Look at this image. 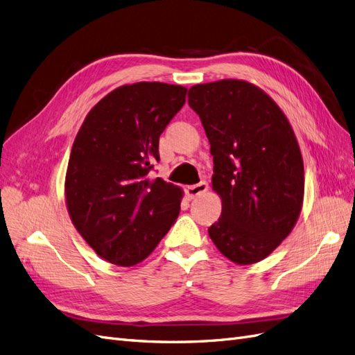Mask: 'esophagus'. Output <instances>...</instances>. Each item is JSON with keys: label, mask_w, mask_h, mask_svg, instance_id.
Instances as JSON below:
<instances>
[{"label": "esophagus", "mask_w": 355, "mask_h": 355, "mask_svg": "<svg viewBox=\"0 0 355 355\" xmlns=\"http://www.w3.org/2000/svg\"><path fill=\"white\" fill-rule=\"evenodd\" d=\"M207 189H209L207 182H200V184H197V185H191L187 188V196H188V198L192 200V198L204 194V192H207Z\"/></svg>", "instance_id": "1"}]
</instances>
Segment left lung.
Listing matches in <instances>:
<instances>
[{
  "label": "left lung",
  "instance_id": "1",
  "mask_svg": "<svg viewBox=\"0 0 355 355\" xmlns=\"http://www.w3.org/2000/svg\"><path fill=\"white\" fill-rule=\"evenodd\" d=\"M188 103L210 142L211 187L222 200L210 239L234 263L259 262L302 210L304 161L293 128L270 96L244 80L192 85Z\"/></svg>",
  "mask_w": 355,
  "mask_h": 355
}]
</instances>
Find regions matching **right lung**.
Listing matches in <instances>:
<instances>
[{"mask_svg": "<svg viewBox=\"0 0 355 355\" xmlns=\"http://www.w3.org/2000/svg\"><path fill=\"white\" fill-rule=\"evenodd\" d=\"M187 92L157 81L121 85L93 106L75 136L65 178L69 218L114 265L142 262L179 216L184 192L149 170Z\"/></svg>", "mask_w": 355, "mask_h": 355, "instance_id": "1", "label": "right lung"}]
</instances>
